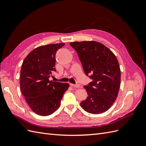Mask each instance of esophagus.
I'll list each match as a JSON object with an SVG mask.
<instances>
[{
  "label": "esophagus",
  "mask_w": 146,
  "mask_h": 146,
  "mask_svg": "<svg viewBox=\"0 0 146 146\" xmlns=\"http://www.w3.org/2000/svg\"><path fill=\"white\" fill-rule=\"evenodd\" d=\"M70 85L71 86L76 87V88H82V86L81 85H80V84H76V85H75V84H73V83H70Z\"/></svg>",
  "instance_id": "34e87169"
}]
</instances>
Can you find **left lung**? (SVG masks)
<instances>
[{
	"label": "left lung",
	"mask_w": 146,
	"mask_h": 146,
	"mask_svg": "<svg viewBox=\"0 0 146 146\" xmlns=\"http://www.w3.org/2000/svg\"><path fill=\"white\" fill-rule=\"evenodd\" d=\"M70 45L77 52L86 76L92 80L84 86L88 97L81 102L82 108L91 114L106 111L116 99L121 83L116 56L99 42H74Z\"/></svg>",
	"instance_id": "1"
}]
</instances>
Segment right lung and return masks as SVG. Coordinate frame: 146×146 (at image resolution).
<instances>
[{
	"mask_svg": "<svg viewBox=\"0 0 146 146\" xmlns=\"http://www.w3.org/2000/svg\"><path fill=\"white\" fill-rule=\"evenodd\" d=\"M64 44H52L35 48L26 56L22 65V94L30 108L38 115L46 116L56 111L69 86L67 83L49 79L52 72H56V53Z\"/></svg>",
	"mask_w": 146,
	"mask_h": 146,
	"instance_id": "1",
	"label": "right lung"
}]
</instances>
